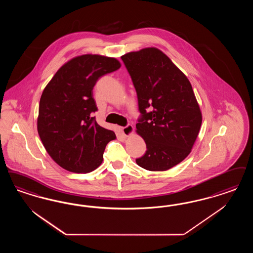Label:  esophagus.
I'll return each mask as SVG.
<instances>
[{
    "mask_svg": "<svg viewBox=\"0 0 253 253\" xmlns=\"http://www.w3.org/2000/svg\"><path fill=\"white\" fill-rule=\"evenodd\" d=\"M133 131V128H132V126H131V124H128V125H126L125 127H122V133L125 135V136H128V135H130L131 132Z\"/></svg>",
    "mask_w": 253,
    "mask_h": 253,
    "instance_id": "obj_1",
    "label": "esophagus"
}]
</instances>
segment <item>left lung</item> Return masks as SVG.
<instances>
[{
    "mask_svg": "<svg viewBox=\"0 0 253 253\" xmlns=\"http://www.w3.org/2000/svg\"><path fill=\"white\" fill-rule=\"evenodd\" d=\"M122 59L137 95L136 131L147 146L135 162L147 170H168L190 153L201 129L202 113L191 84L156 48L129 52Z\"/></svg>",
    "mask_w": 253,
    "mask_h": 253,
    "instance_id": "8db88e82",
    "label": "left lung"
}]
</instances>
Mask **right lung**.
I'll list each match as a JSON object with an SVG mask.
<instances>
[{
	"mask_svg": "<svg viewBox=\"0 0 253 253\" xmlns=\"http://www.w3.org/2000/svg\"><path fill=\"white\" fill-rule=\"evenodd\" d=\"M120 68L115 58L81 55L62 66L43 90L38 131L46 151L63 169L86 173L102 162L104 149L116 134L96 122L92 90L101 76Z\"/></svg>",
	"mask_w": 253,
	"mask_h": 253,
	"instance_id": "right-lung-1",
	"label": "right lung"
}]
</instances>
